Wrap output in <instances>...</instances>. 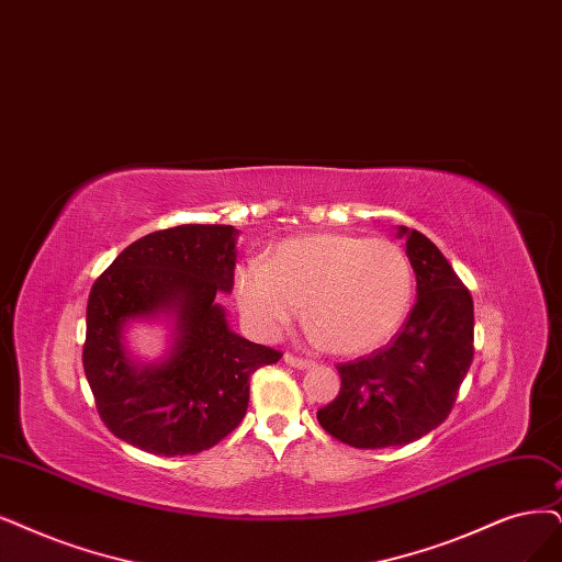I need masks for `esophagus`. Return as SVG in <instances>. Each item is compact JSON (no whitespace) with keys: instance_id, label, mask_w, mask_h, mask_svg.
Returning <instances> with one entry per match:
<instances>
[{"instance_id":"obj_1","label":"esophagus","mask_w":562,"mask_h":562,"mask_svg":"<svg viewBox=\"0 0 562 562\" xmlns=\"http://www.w3.org/2000/svg\"><path fill=\"white\" fill-rule=\"evenodd\" d=\"M284 363H289V366H294V368H313L315 366V361H310V359H303V357H296V355H284Z\"/></svg>"}]
</instances>
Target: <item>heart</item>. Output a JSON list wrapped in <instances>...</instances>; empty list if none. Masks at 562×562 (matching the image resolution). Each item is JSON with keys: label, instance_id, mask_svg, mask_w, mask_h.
<instances>
[{"label": "heart", "instance_id": "heart-1", "mask_svg": "<svg viewBox=\"0 0 562 562\" xmlns=\"http://www.w3.org/2000/svg\"><path fill=\"white\" fill-rule=\"evenodd\" d=\"M414 276L403 247L386 238L317 234L280 243L236 273L240 315L276 338L301 313L340 355L389 340L407 315Z\"/></svg>", "mask_w": 562, "mask_h": 562}]
</instances>
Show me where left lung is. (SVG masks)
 <instances>
[{
	"instance_id": "8db88e82",
	"label": "left lung",
	"mask_w": 562,
	"mask_h": 562,
	"mask_svg": "<svg viewBox=\"0 0 562 562\" xmlns=\"http://www.w3.org/2000/svg\"><path fill=\"white\" fill-rule=\"evenodd\" d=\"M398 236L417 276V303L386 347L338 366L340 393L317 412L328 435L357 449L403 447L438 428L474 355L468 286L424 234L401 226Z\"/></svg>"
}]
</instances>
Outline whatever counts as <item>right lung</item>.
<instances>
[{
  "label": "right lung",
  "instance_id": "add662e5",
  "mask_svg": "<svg viewBox=\"0 0 562 562\" xmlns=\"http://www.w3.org/2000/svg\"><path fill=\"white\" fill-rule=\"evenodd\" d=\"M236 238L232 224L164 228L122 249L92 284L82 368L120 440L157 456L211 449L243 422L252 372L282 359L234 334L217 303L234 289ZM159 314L175 319V345L159 364H138L123 328Z\"/></svg>",
  "mask_w": 562,
  "mask_h": 562
}]
</instances>
